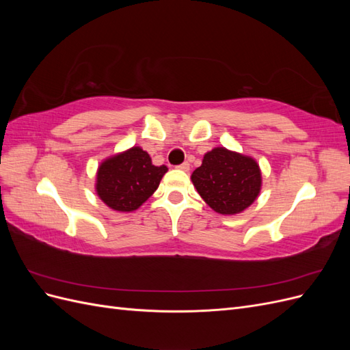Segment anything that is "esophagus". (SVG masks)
<instances>
[{
    "instance_id": "34e87169",
    "label": "esophagus",
    "mask_w": 350,
    "mask_h": 350,
    "mask_svg": "<svg viewBox=\"0 0 350 350\" xmlns=\"http://www.w3.org/2000/svg\"><path fill=\"white\" fill-rule=\"evenodd\" d=\"M178 169H181V171H189V163L188 162H184V163H181V165H179L178 166Z\"/></svg>"
}]
</instances>
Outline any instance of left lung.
<instances>
[{
	"instance_id": "left-lung-1",
	"label": "left lung",
	"mask_w": 350,
	"mask_h": 350,
	"mask_svg": "<svg viewBox=\"0 0 350 350\" xmlns=\"http://www.w3.org/2000/svg\"><path fill=\"white\" fill-rule=\"evenodd\" d=\"M191 181L207 206L220 215L234 216L257 200L262 178L254 157L215 147L204 154Z\"/></svg>"
}]
</instances>
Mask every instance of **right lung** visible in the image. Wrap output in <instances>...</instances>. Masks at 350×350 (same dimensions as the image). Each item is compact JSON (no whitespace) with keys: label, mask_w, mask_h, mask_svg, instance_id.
Segmentation results:
<instances>
[{"label":"right lung","mask_w":350,"mask_h":350,"mask_svg":"<svg viewBox=\"0 0 350 350\" xmlns=\"http://www.w3.org/2000/svg\"><path fill=\"white\" fill-rule=\"evenodd\" d=\"M166 172L165 165L154 166L149 153L134 146L100 162L94 189L109 208L130 213L153 196Z\"/></svg>","instance_id":"add662e5"}]
</instances>
